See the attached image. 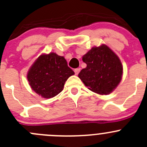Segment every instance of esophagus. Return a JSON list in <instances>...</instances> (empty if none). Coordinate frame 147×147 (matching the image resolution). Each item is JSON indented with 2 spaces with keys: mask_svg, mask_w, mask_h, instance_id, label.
Segmentation results:
<instances>
[{
  "mask_svg": "<svg viewBox=\"0 0 147 147\" xmlns=\"http://www.w3.org/2000/svg\"><path fill=\"white\" fill-rule=\"evenodd\" d=\"M75 75H78V74H79V72H80V68H76V69H75Z\"/></svg>",
  "mask_w": 147,
  "mask_h": 147,
  "instance_id": "esophagus-1",
  "label": "esophagus"
}]
</instances>
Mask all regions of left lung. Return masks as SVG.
I'll return each instance as SVG.
<instances>
[{"label": "left lung", "instance_id": "1", "mask_svg": "<svg viewBox=\"0 0 147 147\" xmlns=\"http://www.w3.org/2000/svg\"><path fill=\"white\" fill-rule=\"evenodd\" d=\"M87 67L78 77L89 90L100 94H109L119 84L123 67L118 56L106 45L94 47L82 57Z\"/></svg>", "mask_w": 147, "mask_h": 147}]
</instances>
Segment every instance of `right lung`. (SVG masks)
<instances>
[{
    "mask_svg": "<svg viewBox=\"0 0 147 147\" xmlns=\"http://www.w3.org/2000/svg\"><path fill=\"white\" fill-rule=\"evenodd\" d=\"M75 72L64 57L55 53L41 55L30 68L27 78L33 91L43 98L55 97L63 90L67 80Z\"/></svg>",
    "mask_w": 147,
    "mask_h": 147,
    "instance_id": "obj_1",
    "label": "right lung"
}]
</instances>
